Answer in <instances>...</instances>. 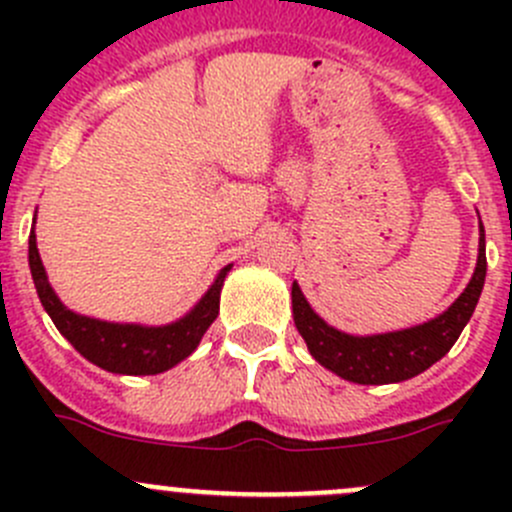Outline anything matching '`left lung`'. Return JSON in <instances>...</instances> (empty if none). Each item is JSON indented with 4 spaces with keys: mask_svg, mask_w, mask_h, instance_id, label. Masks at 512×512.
Returning <instances> with one entry per match:
<instances>
[{
    "mask_svg": "<svg viewBox=\"0 0 512 512\" xmlns=\"http://www.w3.org/2000/svg\"><path fill=\"white\" fill-rule=\"evenodd\" d=\"M478 262L471 282L458 294L456 302L428 322L384 334H347L324 322L297 282H292L294 327L307 342L309 354L342 379L354 384H399L414 379L448 354L461 337L463 327L476 312L485 285V230L478 225Z\"/></svg>",
    "mask_w": 512,
    "mask_h": 512,
    "instance_id": "8db88e82",
    "label": "left lung"
}]
</instances>
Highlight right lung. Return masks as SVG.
<instances>
[{"mask_svg": "<svg viewBox=\"0 0 512 512\" xmlns=\"http://www.w3.org/2000/svg\"><path fill=\"white\" fill-rule=\"evenodd\" d=\"M36 223V215H34ZM232 265L223 267L208 292L198 299L188 314L170 324L148 327V324H121L103 322V319L86 317L66 307L49 285L44 262L39 257L34 230L29 232V270L41 307L51 317L61 334L74 344V349L91 364L126 376H151L173 369L183 359L198 349L200 339L208 332L220 312V289Z\"/></svg>", "mask_w": 512, "mask_h": 512, "instance_id": "obj_1", "label": "right lung"}]
</instances>
